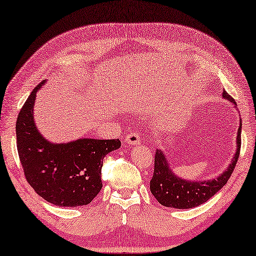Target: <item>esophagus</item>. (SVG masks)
<instances>
[{
    "label": "esophagus",
    "instance_id": "esophagus-1",
    "mask_svg": "<svg viewBox=\"0 0 256 256\" xmlns=\"http://www.w3.org/2000/svg\"><path fill=\"white\" fill-rule=\"evenodd\" d=\"M125 142L128 145H132V146H136L140 144V134L136 131H131L128 134L125 136Z\"/></svg>",
    "mask_w": 256,
    "mask_h": 256
}]
</instances>
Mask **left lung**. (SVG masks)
<instances>
[{
  "label": "left lung",
  "mask_w": 256,
  "mask_h": 256,
  "mask_svg": "<svg viewBox=\"0 0 256 256\" xmlns=\"http://www.w3.org/2000/svg\"><path fill=\"white\" fill-rule=\"evenodd\" d=\"M222 98L228 100L236 109L234 100L225 90L222 94ZM238 110V109H236ZM239 128L236 133V153L233 154L231 162L228 168L218 176L210 180H188L176 175L172 167H170L167 156L161 148L156 150L154 158V172L150 182V189L153 196L156 197L161 205L167 208H192L205 203L212 196L216 195L226 183L233 172L236 164L239 158L241 146V118Z\"/></svg>",
  "instance_id": "obj_1"
}]
</instances>
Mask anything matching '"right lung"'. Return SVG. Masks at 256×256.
Here are the masks:
<instances>
[{"instance_id":"obj_1","label":"right lung","mask_w":256,"mask_h":256,"mask_svg":"<svg viewBox=\"0 0 256 256\" xmlns=\"http://www.w3.org/2000/svg\"><path fill=\"white\" fill-rule=\"evenodd\" d=\"M38 84L20 111L16 123L17 150L28 184L56 206L88 205L102 189L103 159L120 147V139L78 138L68 142L46 139L34 122Z\"/></svg>"}]
</instances>
